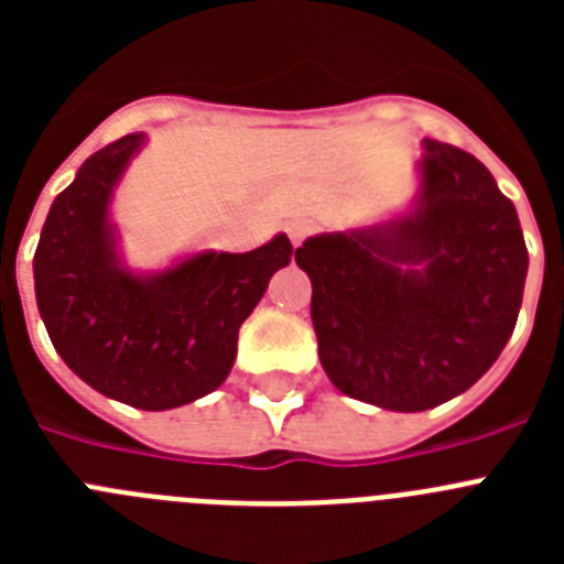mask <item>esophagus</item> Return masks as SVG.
Masks as SVG:
<instances>
[{"instance_id": "obj_1", "label": "esophagus", "mask_w": 564, "mask_h": 564, "mask_svg": "<svg viewBox=\"0 0 564 564\" xmlns=\"http://www.w3.org/2000/svg\"><path fill=\"white\" fill-rule=\"evenodd\" d=\"M285 231H288V237H291L293 246H302V242H305V239H307V234H311V226H307V223L293 220V223H288Z\"/></svg>"}]
</instances>
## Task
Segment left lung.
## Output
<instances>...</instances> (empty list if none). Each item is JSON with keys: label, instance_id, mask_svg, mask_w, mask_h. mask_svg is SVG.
Instances as JSON below:
<instances>
[{"label": "left lung", "instance_id": "1", "mask_svg": "<svg viewBox=\"0 0 564 564\" xmlns=\"http://www.w3.org/2000/svg\"><path fill=\"white\" fill-rule=\"evenodd\" d=\"M421 208L387 234L296 248L318 358L344 395L423 412L466 392L517 325L528 248L514 203L452 143L423 141Z\"/></svg>", "mask_w": 564, "mask_h": 564}]
</instances>
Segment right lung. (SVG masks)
I'll list each match as a JSON object with an SVG mask.
<instances>
[{"label":"right lung","instance_id":"add662e5","mask_svg":"<svg viewBox=\"0 0 564 564\" xmlns=\"http://www.w3.org/2000/svg\"><path fill=\"white\" fill-rule=\"evenodd\" d=\"M141 143V132L123 134L84 161L50 206L33 276L47 336L69 370L101 395L158 412L226 381L239 325L293 246L279 234L257 251L197 253L158 276L123 271L107 206Z\"/></svg>","mask_w":564,"mask_h":564}]
</instances>
